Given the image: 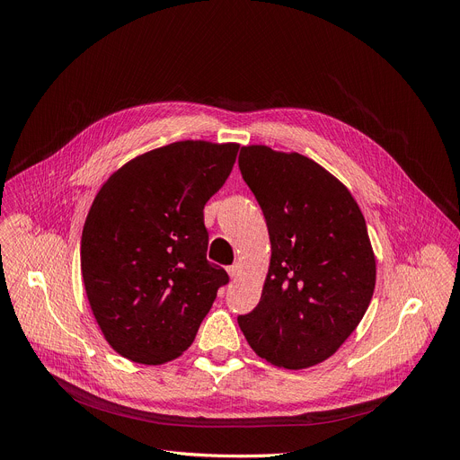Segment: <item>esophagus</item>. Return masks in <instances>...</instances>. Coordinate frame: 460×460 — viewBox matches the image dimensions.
Masks as SVG:
<instances>
[{"label":"esophagus","mask_w":460,"mask_h":460,"mask_svg":"<svg viewBox=\"0 0 460 460\" xmlns=\"http://www.w3.org/2000/svg\"><path fill=\"white\" fill-rule=\"evenodd\" d=\"M227 272H229V276H231V279H234V278H238V274H240V264L238 262H234V264H231V267L227 269Z\"/></svg>","instance_id":"esophagus-1"}]
</instances>
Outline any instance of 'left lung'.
<instances>
[{
  "label": "left lung",
  "instance_id": "1",
  "mask_svg": "<svg viewBox=\"0 0 460 460\" xmlns=\"http://www.w3.org/2000/svg\"><path fill=\"white\" fill-rule=\"evenodd\" d=\"M238 167L272 246L261 300L238 326L270 364L317 366L345 343L373 298L376 264L364 214L340 181L298 153L250 145Z\"/></svg>",
  "mask_w": 460,
  "mask_h": 460
}]
</instances>
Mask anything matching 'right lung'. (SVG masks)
Masks as SVG:
<instances>
[{"mask_svg": "<svg viewBox=\"0 0 460 460\" xmlns=\"http://www.w3.org/2000/svg\"><path fill=\"white\" fill-rule=\"evenodd\" d=\"M236 153V143H169L117 169L96 193L82 231V276L120 356L145 366L181 356L229 283L207 259L203 208Z\"/></svg>", "mask_w": 460, "mask_h": 460, "instance_id": "add662e5", "label": "right lung"}]
</instances>
